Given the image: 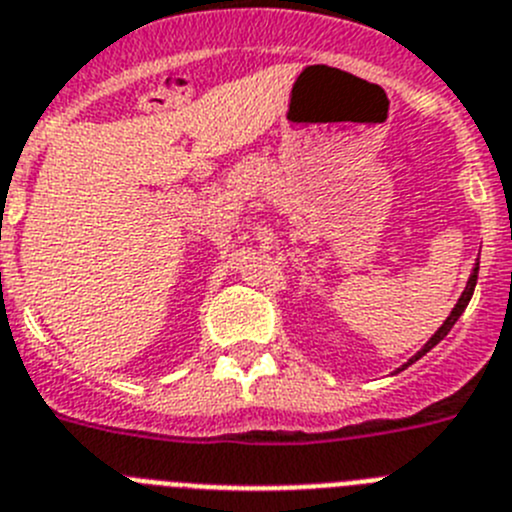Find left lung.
<instances>
[{"label": "left lung", "mask_w": 512, "mask_h": 512, "mask_svg": "<svg viewBox=\"0 0 512 512\" xmlns=\"http://www.w3.org/2000/svg\"><path fill=\"white\" fill-rule=\"evenodd\" d=\"M477 269H480V266H475V269H472V274H470V281H467V287H464L462 297H459V302H457V304H454L452 314H449L447 320H444V325H442V327H439V330H437V332H434V335H431V340H429V342H426L424 348H421V350H419V353H416V355H414V358H411V360H409V363H406V365L416 363V360H419V358H421V355H426V353H429V350H431V348H434V345H439V342H442V340H444V337H447V332H449V330H452V327H454V322H457V320H459V317H462V312H464V309H467V304H470V299H472V292H475V284H477ZM406 365H403V368H406Z\"/></svg>", "instance_id": "8db88e82"}]
</instances>
